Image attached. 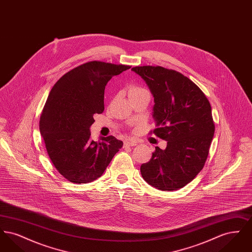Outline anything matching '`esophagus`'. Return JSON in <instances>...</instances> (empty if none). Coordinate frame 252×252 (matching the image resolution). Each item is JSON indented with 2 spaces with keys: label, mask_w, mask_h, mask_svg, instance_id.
<instances>
[{
  "label": "esophagus",
  "mask_w": 252,
  "mask_h": 252,
  "mask_svg": "<svg viewBox=\"0 0 252 252\" xmlns=\"http://www.w3.org/2000/svg\"><path fill=\"white\" fill-rule=\"evenodd\" d=\"M124 145L125 146H135V145H137V142L135 140H133V139H126L125 141Z\"/></svg>",
  "instance_id": "1"
}]
</instances>
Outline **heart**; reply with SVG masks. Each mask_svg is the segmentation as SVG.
<instances>
[{"mask_svg": "<svg viewBox=\"0 0 252 252\" xmlns=\"http://www.w3.org/2000/svg\"><path fill=\"white\" fill-rule=\"evenodd\" d=\"M146 92L147 91H145L143 88H140V87H137V86H131L128 89V95H129V97H131V96L137 95V94L146 93Z\"/></svg>", "mask_w": 252, "mask_h": 252, "instance_id": "1", "label": "heart"}]
</instances>
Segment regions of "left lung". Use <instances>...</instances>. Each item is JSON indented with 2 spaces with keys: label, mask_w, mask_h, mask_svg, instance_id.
Listing matches in <instances>:
<instances>
[{
  "label": "left lung",
  "mask_w": 252,
  "mask_h": 252,
  "mask_svg": "<svg viewBox=\"0 0 252 252\" xmlns=\"http://www.w3.org/2000/svg\"><path fill=\"white\" fill-rule=\"evenodd\" d=\"M154 97L153 133L167 142L141 165L144 180L161 191H175L202 170L215 134L212 108L203 92L180 72L160 66L134 67Z\"/></svg>",
  "instance_id": "1"
}]
</instances>
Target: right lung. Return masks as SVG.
<instances>
[{
	"label": "right lung",
	"mask_w": 252,
	"mask_h": 252,
	"mask_svg": "<svg viewBox=\"0 0 252 252\" xmlns=\"http://www.w3.org/2000/svg\"><path fill=\"white\" fill-rule=\"evenodd\" d=\"M129 68L91 61L65 73L52 88L39 131L53 164L66 180L78 184L97 180L123 146L113 136L94 142L90 128L94 114L104 111L108 81Z\"/></svg>",
	"instance_id": "right-lung-1"
}]
</instances>
